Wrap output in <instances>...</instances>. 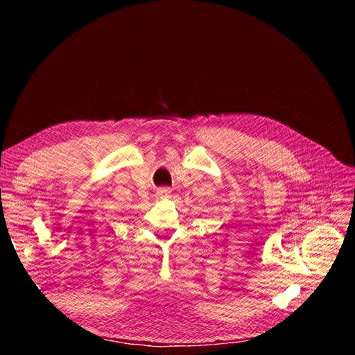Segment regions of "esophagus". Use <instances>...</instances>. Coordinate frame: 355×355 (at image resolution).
I'll use <instances>...</instances> for the list:
<instances>
[{
  "mask_svg": "<svg viewBox=\"0 0 355 355\" xmlns=\"http://www.w3.org/2000/svg\"><path fill=\"white\" fill-rule=\"evenodd\" d=\"M170 194V189L168 188H159L158 191H157V196L158 197H167Z\"/></svg>",
  "mask_w": 355,
  "mask_h": 355,
  "instance_id": "34e87169",
  "label": "esophagus"
}]
</instances>
